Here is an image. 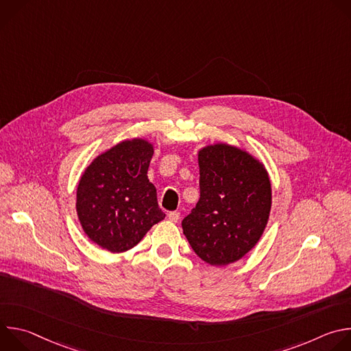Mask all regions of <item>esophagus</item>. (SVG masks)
Returning a JSON list of instances; mask_svg holds the SVG:
<instances>
[{"label": "esophagus", "mask_w": 351, "mask_h": 351, "mask_svg": "<svg viewBox=\"0 0 351 351\" xmlns=\"http://www.w3.org/2000/svg\"><path fill=\"white\" fill-rule=\"evenodd\" d=\"M168 218H169L171 222H178L179 218H180V213H178V211H171V213L168 214Z\"/></svg>", "instance_id": "esophagus-1"}]
</instances>
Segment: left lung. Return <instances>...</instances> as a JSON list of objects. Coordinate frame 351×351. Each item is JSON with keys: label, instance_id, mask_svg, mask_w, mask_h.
Segmentation results:
<instances>
[{"label": "left lung", "instance_id": "8db88e82", "mask_svg": "<svg viewBox=\"0 0 351 351\" xmlns=\"http://www.w3.org/2000/svg\"><path fill=\"white\" fill-rule=\"evenodd\" d=\"M199 199L182 221L194 253L214 267L244 257L268 223L272 191L264 165L234 145L198 152Z\"/></svg>", "mask_w": 351, "mask_h": 351}]
</instances>
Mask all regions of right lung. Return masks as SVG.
Returning a JSON list of instances; mask_svg holds the SVG:
<instances>
[{
  "label": "right lung",
  "instance_id": "add662e5",
  "mask_svg": "<svg viewBox=\"0 0 351 351\" xmlns=\"http://www.w3.org/2000/svg\"><path fill=\"white\" fill-rule=\"evenodd\" d=\"M153 154L147 140L121 141L95 157L79 180L80 225L93 243L111 253L128 252L165 218L147 176Z\"/></svg>",
  "mask_w": 351,
  "mask_h": 351
}]
</instances>
